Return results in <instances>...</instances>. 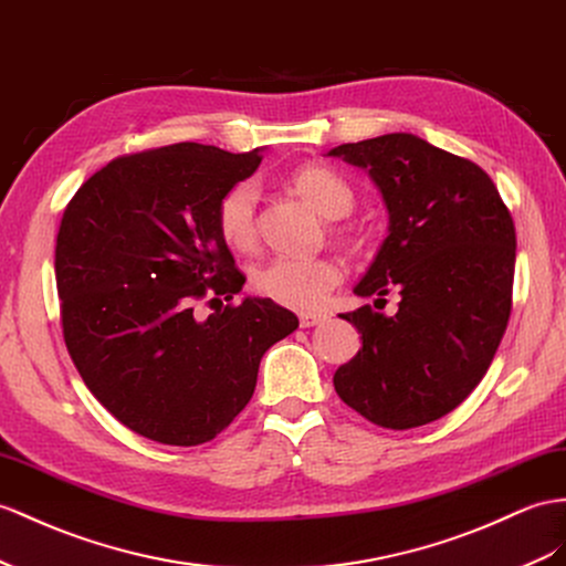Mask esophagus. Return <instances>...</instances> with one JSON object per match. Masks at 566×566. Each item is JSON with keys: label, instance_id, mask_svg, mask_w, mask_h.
Masks as SVG:
<instances>
[{"label": "esophagus", "instance_id": "1", "mask_svg": "<svg viewBox=\"0 0 566 566\" xmlns=\"http://www.w3.org/2000/svg\"><path fill=\"white\" fill-rule=\"evenodd\" d=\"M325 321H327L325 313H315V311H303V313H298L301 327H315V325H321V323H325Z\"/></svg>", "mask_w": 566, "mask_h": 566}]
</instances>
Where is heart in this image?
<instances>
[{
  "label": "heart",
  "mask_w": 566,
  "mask_h": 566,
  "mask_svg": "<svg viewBox=\"0 0 566 566\" xmlns=\"http://www.w3.org/2000/svg\"><path fill=\"white\" fill-rule=\"evenodd\" d=\"M294 191L329 220L346 217L356 206V193L342 174L323 165H303L289 174ZM217 234L231 251L245 253L258 241V188L239 181L222 193L214 208ZM342 280L332 258H272L253 270V289L289 308H315Z\"/></svg>",
  "instance_id": "b5f03b06"
}]
</instances>
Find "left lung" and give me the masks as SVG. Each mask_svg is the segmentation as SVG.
Segmentation results:
<instances>
[{"mask_svg":"<svg viewBox=\"0 0 566 566\" xmlns=\"http://www.w3.org/2000/svg\"><path fill=\"white\" fill-rule=\"evenodd\" d=\"M327 155L364 167L389 210V234L354 292L401 296L389 317L370 306L342 315L364 346L337 368V395L380 428L438 421L483 380L510 323V208L475 163L413 134L344 143Z\"/></svg>","mask_w":566,"mask_h":566,"instance_id":"obj_1","label":"left lung"}]
</instances>
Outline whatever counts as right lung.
<instances>
[{
    "instance_id": "obj_1",
    "label": "right lung",
    "mask_w": 566,
    "mask_h": 566,
    "mask_svg": "<svg viewBox=\"0 0 566 566\" xmlns=\"http://www.w3.org/2000/svg\"><path fill=\"white\" fill-rule=\"evenodd\" d=\"M263 153L174 143L112 159L64 210L54 249L62 332L93 397L143 438L196 447L251 401L260 358L298 327L245 282L217 234V200ZM222 303V301H220ZM212 308V306H210Z\"/></svg>"
}]
</instances>
